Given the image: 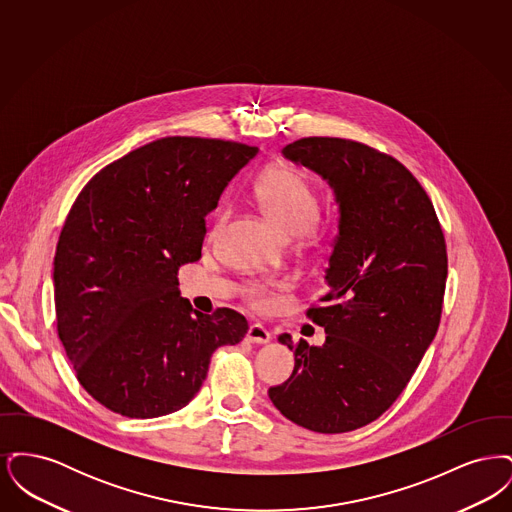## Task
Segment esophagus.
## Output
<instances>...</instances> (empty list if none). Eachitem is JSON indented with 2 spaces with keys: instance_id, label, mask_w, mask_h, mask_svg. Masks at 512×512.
<instances>
[{
  "instance_id": "1",
  "label": "esophagus",
  "mask_w": 512,
  "mask_h": 512,
  "mask_svg": "<svg viewBox=\"0 0 512 512\" xmlns=\"http://www.w3.org/2000/svg\"><path fill=\"white\" fill-rule=\"evenodd\" d=\"M247 341L251 343H268L270 341V332L263 324H251L247 332Z\"/></svg>"
}]
</instances>
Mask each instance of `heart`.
<instances>
[{"label":"heart","instance_id":"heart-1","mask_svg":"<svg viewBox=\"0 0 512 512\" xmlns=\"http://www.w3.org/2000/svg\"><path fill=\"white\" fill-rule=\"evenodd\" d=\"M255 195L267 213L268 219L274 220L288 234L311 232L317 226L322 205L313 182L301 171L292 167H272L268 169L255 186ZM230 217V205H222L217 222L211 230L215 236L220 226ZM245 299L257 307L265 309L270 301V290L267 284L249 282L244 286Z\"/></svg>","mask_w":512,"mask_h":512}]
</instances>
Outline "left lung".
I'll return each instance as SVG.
<instances>
[{
  "mask_svg": "<svg viewBox=\"0 0 512 512\" xmlns=\"http://www.w3.org/2000/svg\"><path fill=\"white\" fill-rule=\"evenodd\" d=\"M282 153L330 182L341 220L330 288L305 311L326 341L313 347L280 336L295 368L268 395L307 430L353 432L390 409L438 332L445 236L432 199L388 153L328 136L295 140Z\"/></svg>",
  "mask_w": 512,
  "mask_h": 512,
  "instance_id": "left-lung-1",
  "label": "left lung"
}]
</instances>
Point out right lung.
<instances>
[{
  "label": "right lung",
  "mask_w": 512,
  "mask_h": 512,
  "mask_svg": "<svg viewBox=\"0 0 512 512\" xmlns=\"http://www.w3.org/2000/svg\"><path fill=\"white\" fill-rule=\"evenodd\" d=\"M259 149L169 136L109 163L76 195L53 259L57 334L80 386L111 413L186 407L213 351L244 340V315H201L180 265L201 257L205 215Z\"/></svg>",
  "instance_id": "1"
}]
</instances>
